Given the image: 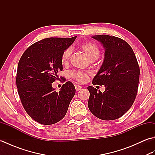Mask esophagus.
I'll use <instances>...</instances> for the list:
<instances>
[{
	"label": "esophagus",
	"instance_id": "1",
	"mask_svg": "<svg viewBox=\"0 0 155 155\" xmlns=\"http://www.w3.org/2000/svg\"><path fill=\"white\" fill-rule=\"evenodd\" d=\"M75 88H76V91H80L81 88H82V87H81V86H79V85H75Z\"/></svg>",
	"mask_w": 155,
	"mask_h": 155
}]
</instances>
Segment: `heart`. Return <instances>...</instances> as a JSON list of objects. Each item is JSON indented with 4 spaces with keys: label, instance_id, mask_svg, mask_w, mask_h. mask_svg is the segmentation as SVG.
Listing matches in <instances>:
<instances>
[{
    "label": "heart",
    "instance_id": "obj_1",
    "mask_svg": "<svg viewBox=\"0 0 155 155\" xmlns=\"http://www.w3.org/2000/svg\"><path fill=\"white\" fill-rule=\"evenodd\" d=\"M80 48L83 51L90 61L97 60L100 54V48L98 46L91 42H86L82 43ZM72 50L71 48H68L64 51L61 56V62L63 64H67L70 60ZM71 76L76 80L79 82H84L87 80L88 74L83 71H74Z\"/></svg>",
    "mask_w": 155,
    "mask_h": 155
}]
</instances>
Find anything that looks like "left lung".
Masks as SVG:
<instances>
[{"instance_id":"left-lung-1","label":"left lung","mask_w":155,"mask_h":155,"mask_svg":"<svg viewBox=\"0 0 155 155\" xmlns=\"http://www.w3.org/2000/svg\"><path fill=\"white\" fill-rule=\"evenodd\" d=\"M92 38L100 42L104 49L103 62L92 83L104 85L105 91L102 93L93 87H88V107L100 119H117L127 113L136 98L139 64L132 48L123 39L107 35Z\"/></svg>"}]
</instances>
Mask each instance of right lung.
Masks as SVG:
<instances>
[{"label":"right lung","instance_id":"add662e5","mask_svg":"<svg viewBox=\"0 0 155 155\" xmlns=\"http://www.w3.org/2000/svg\"><path fill=\"white\" fill-rule=\"evenodd\" d=\"M76 38H45L28 47L18 62V95L27 114L39 123L52 124L62 119L74 96L75 87L71 82L62 85L59 92L52 83L62 71V52Z\"/></svg>","mask_w":155,"mask_h":155}]
</instances>
